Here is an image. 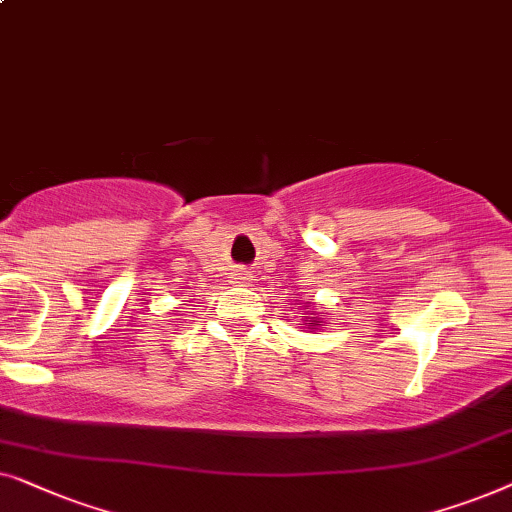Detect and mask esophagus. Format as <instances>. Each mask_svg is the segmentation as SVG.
<instances>
[{"label": "esophagus", "instance_id": "1", "mask_svg": "<svg viewBox=\"0 0 512 512\" xmlns=\"http://www.w3.org/2000/svg\"><path fill=\"white\" fill-rule=\"evenodd\" d=\"M250 280H253V273L246 271V269H236L232 273V283H236V285H248Z\"/></svg>", "mask_w": 512, "mask_h": 512}]
</instances>
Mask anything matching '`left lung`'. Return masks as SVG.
<instances>
[{
    "mask_svg": "<svg viewBox=\"0 0 512 512\" xmlns=\"http://www.w3.org/2000/svg\"><path fill=\"white\" fill-rule=\"evenodd\" d=\"M306 325H308V327H313V325H315V320L311 318V320H308V322H306Z\"/></svg>",
    "mask_w": 512,
    "mask_h": 512,
    "instance_id": "left-lung-1",
    "label": "left lung"
}]
</instances>
